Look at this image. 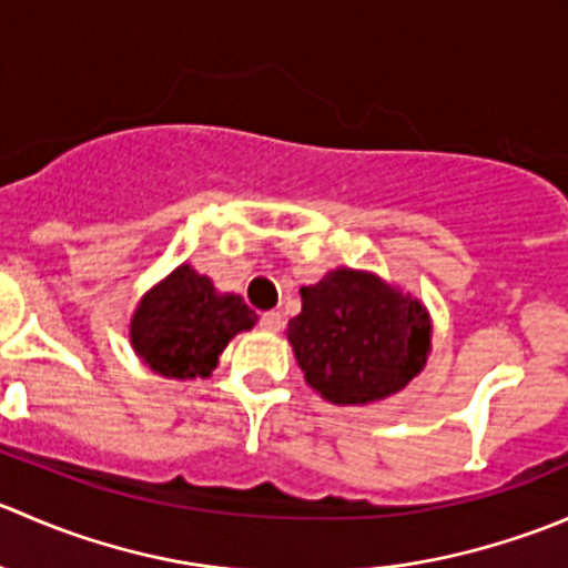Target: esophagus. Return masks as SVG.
Masks as SVG:
<instances>
[{
	"instance_id": "34e87169",
	"label": "esophagus",
	"mask_w": 568,
	"mask_h": 568,
	"mask_svg": "<svg viewBox=\"0 0 568 568\" xmlns=\"http://www.w3.org/2000/svg\"><path fill=\"white\" fill-rule=\"evenodd\" d=\"M261 326L266 332H280L283 329V313H277V311H272V313H263L261 316Z\"/></svg>"
}]
</instances>
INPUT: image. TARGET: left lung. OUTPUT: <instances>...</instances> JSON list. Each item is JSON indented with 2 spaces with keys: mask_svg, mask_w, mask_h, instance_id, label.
<instances>
[{
  "mask_svg": "<svg viewBox=\"0 0 568 568\" xmlns=\"http://www.w3.org/2000/svg\"><path fill=\"white\" fill-rule=\"evenodd\" d=\"M300 294L302 313L285 335L305 382L329 404H374L404 390L426 365V305L376 274L343 266Z\"/></svg>",
  "mask_w": 568,
  "mask_h": 568,
  "instance_id": "1",
  "label": "left lung"
}]
</instances>
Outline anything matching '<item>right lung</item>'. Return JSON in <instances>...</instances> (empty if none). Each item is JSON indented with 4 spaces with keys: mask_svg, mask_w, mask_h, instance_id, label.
I'll return each mask as SVG.
<instances>
[{
    "mask_svg": "<svg viewBox=\"0 0 568 568\" xmlns=\"http://www.w3.org/2000/svg\"><path fill=\"white\" fill-rule=\"evenodd\" d=\"M239 294H220L205 274L181 263L153 285L129 324L136 357L168 379H209L227 343L255 326Z\"/></svg>",
    "mask_w": 568,
    "mask_h": 568,
    "instance_id": "add662e5",
    "label": "right lung"
}]
</instances>
